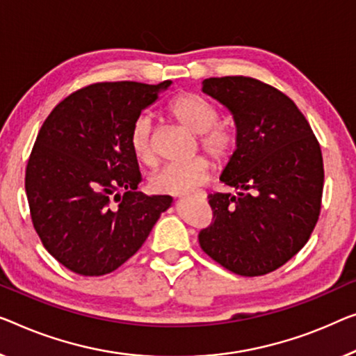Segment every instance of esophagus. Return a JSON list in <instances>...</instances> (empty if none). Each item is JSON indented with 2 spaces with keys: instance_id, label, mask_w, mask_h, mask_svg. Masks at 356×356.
I'll return each instance as SVG.
<instances>
[{
  "instance_id": "esophagus-1",
  "label": "esophagus",
  "mask_w": 356,
  "mask_h": 356,
  "mask_svg": "<svg viewBox=\"0 0 356 356\" xmlns=\"http://www.w3.org/2000/svg\"><path fill=\"white\" fill-rule=\"evenodd\" d=\"M198 195H200V196H201V198H206V193H204V192H200V193H198Z\"/></svg>"
}]
</instances>
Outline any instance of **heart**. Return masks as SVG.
<instances>
[{
	"mask_svg": "<svg viewBox=\"0 0 356 356\" xmlns=\"http://www.w3.org/2000/svg\"><path fill=\"white\" fill-rule=\"evenodd\" d=\"M166 111L174 121L185 129L198 134L200 144L217 163H227L236 150L238 136L232 126L219 123V111L203 95L195 92H179L169 99ZM131 148L137 160L147 166L156 163L153 148V123L150 116L136 118L129 134ZM212 164L204 156L192 161L171 164L153 174L150 187L160 195H187L208 182Z\"/></svg>",
	"mask_w": 356,
	"mask_h": 356,
	"instance_id": "obj_1",
	"label": "heart"
}]
</instances>
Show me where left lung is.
Wrapping results in <instances>:
<instances>
[{
    "instance_id": "1",
    "label": "left lung",
    "mask_w": 356,
    "mask_h": 356,
    "mask_svg": "<svg viewBox=\"0 0 356 356\" xmlns=\"http://www.w3.org/2000/svg\"><path fill=\"white\" fill-rule=\"evenodd\" d=\"M201 91L224 105L236 150L220 180L236 195L211 193L214 224L200 232L209 257L241 277H259L294 257L321 208V148L288 95L248 76L208 78Z\"/></svg>"
}]
</instances>
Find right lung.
Listing matches in <instances>:
<instances>
[{"instance_id":"1","label":"right lung","mask_w":356,"mask_h":356,"mask_svg":"<svg viewBox=\"0 0 356 356\" xmlns=\"http://www.w3.org/2000/svg\"><path fill=\"white\" fill-rule=\"evenodd\" d=\"M171 84L95 83L63 99L42 123L25 192L42 245L72 272H113L171 208L172 196L137 192L142 174L129 142L136 118Z\"/></svg>"}]
</instances>
